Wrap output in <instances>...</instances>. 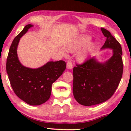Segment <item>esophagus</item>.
<instances>
[{
  "instance_id": "esophagus-1",
  "label": "esophagus",
  "mask_w": 131,
  "mask_h": 131,
  "mask_svg": "<svg viewBox=\"0 0 131 131\" xmlns=\"http://www.w3.org/2000/svg\"><path fill=\"white\" fill-rule=\"evenodd\" d=\"M67 67L69 69H71L73 68V64L71 61H68L67 62Z\"/></svg>"
}]
</instances>
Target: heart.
<instances>
[{
	"instance_id": "obj_1",
	"label": "heart",
	"mask_w": 131,
	"mask_h": 131,
	"mask_svg": "<svg viewBox=\"0 0 131 131\" xmlns=\"http://www.w3.org/2000/svg\"><path fill=\"white\" fill-rule=\"evenodd\" d=\"M91 40V37L87 35H82L78 37V38L69 42L67 45V50L70 52H77L79 50L82 49L83 46L86 45ZM93 44L89 43L87 45L84 47L80 52H79L77 55V58L79 61L83 62L85 61L88 56L91 50L93 48ZM62 53H65V51L63 49L61 50Z\"/></svg>"
}]
</instances>
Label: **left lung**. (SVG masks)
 <instances>
[{
    "instance_id": "left-lung-1",
    "label": "left lung",
    "mask_w": 131,
    "mask_h": 131,
    "mask_svg": "<svg viewBox=\"0 0 131 131\" xmlns=\"http://www.w3.org/2000/svg\"><path fill=\"white\" fill-rule=\"evenodd\" d=\"M106 37L102 49H113V55L105 63L90 58L73 68V92L80 104L90 106L110 98L119 85L123 74L122 50L119 42L110 31L101 28Z\"/></svg>"
}]
</instances>
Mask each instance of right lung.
Returning a JSON list of instances; mask_svg holds the SVG:
<instances>
[{"label":"right lung","mask_w":131,"mask_h":131,"mask_svg":"<svg viewBox=\"0 0 131 131\" xmlns=\"http://www.w3.org/2000/svg\"><path fill=\"white\" fill-rule=\"evenodd\" d=\"M33 26L26 25L14 39L6 60V72L14 92L18 97L31 105L42 104L49 99L52 85L61 76L66 68L64 61H50L39 69L21 65L17 57L19 39Z\"/></svg>","instance_id":"add662e5"}]
</instances>
